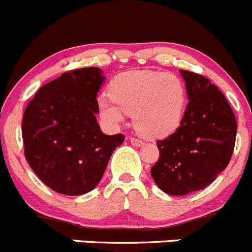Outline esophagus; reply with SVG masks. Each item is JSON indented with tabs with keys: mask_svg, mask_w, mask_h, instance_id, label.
Returning a JSON list of instances; mask_svg holds the SVG:
<instances>
[{
	"mask_svg": "<svg viewBox=\"0 0 252 252\" xmlns=\"http://www.w3.org/2000/svg\"><path fill=\"white\" fill-rule=\"evenodd\" d=\"M130 143L133 145H135V147H140V145H143V140L137 137H130Z\"/></svg>",
	"mask_w": 252,
	"mask_h": 252,
	"instance_id": "obj_1",
	"label": "esophagus"
}]
</instances>
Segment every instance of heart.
Wrapping results in <instances>:
<instances>
[{
	"instance_id": "obj_1",
	"label": "heart",
	"mask_w": 252,
	"mask_h": 252,
	"mask_svg": "<svg viewBox=\"0 0 252 252\" xmlns=\"http://www.w3.org/2000/svg\"><path fill=\"white\" fill-rule=\"evenodd\" d=\"M98 108L109 123L123 122V113L134 115L135 128L148 137H163L179 126L185 107V87L173 73L128 70L110 84Z\"/></svg>"
}]
</instances>
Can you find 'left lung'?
Segmentation results:
<instances>
[{
	"label": "left lung",
	"mask_w": 252,
	"mask_h": 252,
	"mask_svg": "<svg viewBox=\"0 0 252 252\" xmlns=\"http://www.w3.org/2000/svg\"><path fill=\"white\" fill-rule=\"evenodd\" d=\"M180 73L189 103L179 128L157 140L159 159L150 169L155 184L170 195H187L210 185L229 165L237 130L221 91L199 73Z\"/></svg>",
	"instance_id": "left-lung-1"
}]
</instances>
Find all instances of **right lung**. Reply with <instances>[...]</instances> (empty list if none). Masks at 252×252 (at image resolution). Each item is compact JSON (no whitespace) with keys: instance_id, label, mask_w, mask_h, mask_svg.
Returning <instances> with one entry per match:
<instances>
[{"instance_id":"1","label":"right lung","mask_w":252,"mask_h":252,"mask_svg":"<svg viewBox=\"0 0 252 252\" xmlns=\"http://www.w3.org/2000/svg\"><path fill=\"white\" fill-rule=\"evenodd\" d=\"M104 77L95 67L67 70L37 91L22 119L26 160L39 179L64 195L97 187L123 134L100 130L97 93Z\"/></svg>"}]
</instances>
